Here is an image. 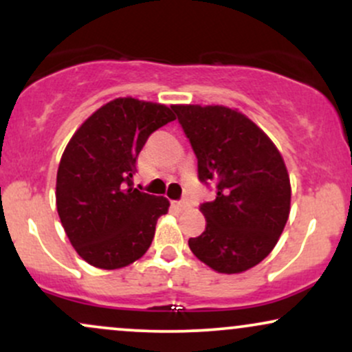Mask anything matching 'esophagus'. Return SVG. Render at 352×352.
Masks as SVG:
<instances>
[{
	"label": "esophagus",
	"instance_id": "34e87169",
	"mask_svg": "<svg viewBox=\"0 0 352 352\" xmlns=\"http://www.w3.org/2000/svg\"><path fill=\"white\" fill-rule=\"evenodd\" d=\"M173 208H177V210H185V208H188V201L187 200H180V201H173Z\"/></svg>",
	"mask_w": 352,
	"mask_h": 352
}]
</instances>
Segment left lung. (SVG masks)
<instances>
[{
	"mask_svg": "<svg viewBox=\"0 0 352 352\" xmlns=\"http://www.w3.org/2000/svg\"><path fill=\"white\" fill-rule=\"evenodd\" d=\"M199 160V179L217 197L200 205L207 227L192 253L218 273L263 261L289 217L292 185L280 151L253 120L225 106H172Z\"/></svg>",
	"mask_w": 352,
	"mask_h": 352,
	"instance_id": "8db88e82",
	"label": "left lung"
}]
</instances>
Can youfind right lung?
<instances>
[{
    "label": "right lung",
    "instance_id": "obj_1",
    "mask_svg": "<svg viewBox=\"0 0 352 352\" xmlns=\"http://www.w3.org/2000/svg\"><path fill=\"white\" fill-rule=\"evenodd\" d=\"M175 120L170 107L134 98L107 102L84 120L60 157L56 207L82 260L100 270L134 263L151 246L165 197L132 187L148 135Z\"/></svg>",
    "mask_w": 352,
    "mask_h": 352
}]
</instances>
